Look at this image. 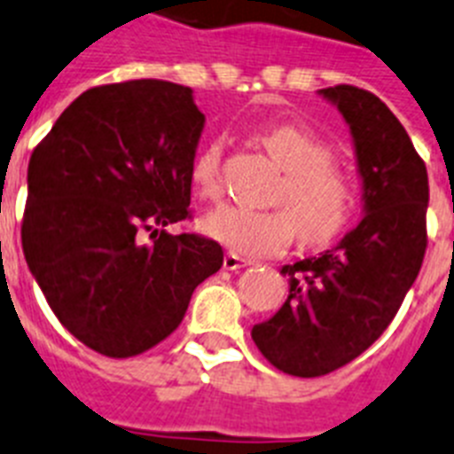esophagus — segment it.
Here are the masks:
<instances>
[{
    "mask_svg": "<svg viewBox=\"0 0 454 454\" xmlns=\"http://www.w3.org/2000/svg\"><path fill=\"white\" fill-rule=\"evenodd\" d=\"M248 264H250L248 260H243V257H239V254L234 253H227L223 260V267L227 269V271H239V269L248 267Z\"/></svg>",
    "mask_w": 454,
    "mask_h": 454,
    "instance_id": "obj_1",
    "label": "esophagus"
}]
</instances>
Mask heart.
<instances>
[{"instance_id":"heart-1","label":"heart","mask_w":454,"mask_h":454,"mask_svg":"<svg viewBox=\"0 0 454 454\" xmlns=\"http://www.w3.org/2000/svg\"><path fill=\"white\" fill-rule=\"evenodd\" d=\"M257 144L283 168L269 211L223 206L204 218V231L243 257L280 254L294 236L322 246L346 230L357 211V185L339 160V144L299 122H280L254 134ZM223 144L213 141L194 157L190 183L197 197L223 192Z\"/></svg>"}]
</instances>
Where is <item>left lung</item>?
<instances>
[{"mask_svg": "<svg viewBox=\"0 0 454 454\" xmlns=\"http://www.w3.org/2000/svg\"><path fill=\"white\" fill-rule=\"evenodd\" d=\"M320 92L353 132L366 215L336 248L283 267L290 297L253 327L260 353L299 378L327 376L364 353L402 309L427 250V167L402 122L369 90Z\"/></svg>", "mask_w": 454, "mask_h": 454, "instance_id": "obj_1", "label": "left lung"}]
</instances>
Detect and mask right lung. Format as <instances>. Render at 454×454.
<instances>
[{
  "label": "right lung",
  "mask_w": 454,
  "mask_h": 454,
  "mask_svg": "<svg viewBox=\"0 0 454 454\" xmlns=\"http://www.w3.org/2000/svg\"><path fill=\"white\" fill-rule=\"evenodd\" d=\"M201 129L192 90L134 78L85 90L29 157L22 253L52 313L95 353L155 348L223 267L218 241L167 231L192 218Z\"/></svg>",
  "instance_id": "right-lung-1"
}]
</instances>
